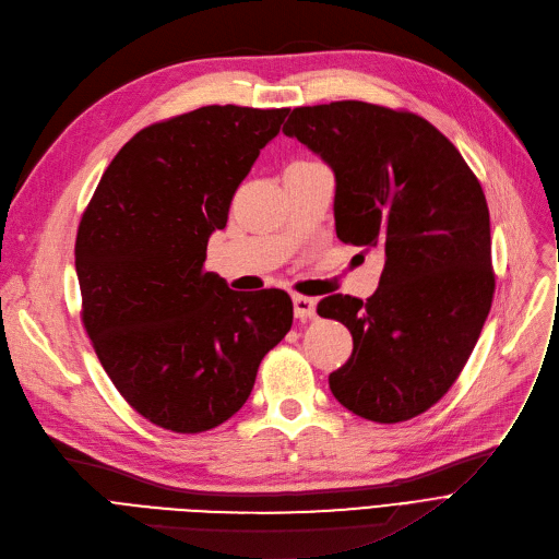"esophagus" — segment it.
Here are the masks:
<instances>
[{
  "mask_svg": "<svg viewBox=\"0 0 559 559\" xmlns=\"http://www.w3.org/2000/svg\"><path fill=\"white\" fill-rule=\"evenodd\" d=\"M293 311H295V318L311 320L316 318V300L307 298V295L293 293Z\"/></svg>",
  "mask_w": 559,
  "mask_h": 559,
  "instance_id": "34e87169",
  "label": "esophagus"
}]
</instances>
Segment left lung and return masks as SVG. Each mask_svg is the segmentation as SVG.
I'll return each instance as SVG.
<instances>
[{"mask_svg":"<svg viewBox=\"0 0 559 559\" xmlns=\"http://www.w3.org/2000/svg\"><path fill=\"white\" fill-rule=\"evenodd\" d=\"M284 135L334 171L338 239L385 257L372 298L318 305L354 341L330 374L334 397L379 424L429 411L465 368L495 295L478 178L433 123L374 104L295 108Z\"/></svg>","mask_w":559,"mask_h":559,"instance_id":"obj_1","label":"left lung"}]
</instances>
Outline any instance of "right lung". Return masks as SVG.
<instances>
[{"instance_id":"add662e5","label":"right lung","mask_w":559,"mask_h":559,"mask_svg":"<svg viewBox=\"0 0 559 559\" xmlns=\"http://www.w3.org/2000/svg\"><path fill=\"white\" fill-rule=\"evenodd\" d=\"M286 115L205 106L140 130L81 218L85 332L121 397L167 431L233 417L293 324L288 293H237L203 271L212 233Z\"/></svg>"}]
</instances>
